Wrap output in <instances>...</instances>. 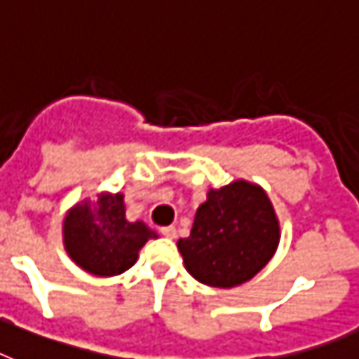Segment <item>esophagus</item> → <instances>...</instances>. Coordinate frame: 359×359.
<instances>
[{"label": "esophagus", "mask_w": 359, "mask_h": 359, "mask_svg": "<svg viewBox=\"0 0 359 359\" xmlns=\"http://www.w3.org/2000/svg\"><path fill=\"white\" fill-rule=\"evenodd\" d=\"M160 234L165 236L168 240H173V238H177V229H175V226H162V229H160Z\"/></svg>", "instance_id": "esophagus-1"}]
</instances>
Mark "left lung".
Here are the masks:
<instances>
[{"label":"left lung","mask_w":359,"mask_h":359,"mask_svg":"<svg viewBox=\"0 0 359 359\" xmlns=\"http://www.w3.org/2000/svg\"><path fill=\"white\" fill-rule=\"evenodd\" d=\"M278 241L280 223L265 189L240 179L210 189L191 232L177 247L195 280L226 290L258 275Z\"/></svg>","instance_id":"obj_1"}]
</instances>
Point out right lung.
<instances>
[{
    "label": "right lung",
    "instance_id": "right-lung-1",
    "mask_svg": "<svg viewBox=\"0 0 359 359\" xmlns=\"http://www.w3.org/2000/svg\"><path fill=\"white\" fill-rule=\"evenodd\" d=\"M158 234L144 221L125 217L123 194L101 191L66 212L62 243L68 256L83 271L95 276H116L130 269L140 249Z\"/></svg>",
    "mask_w": 359,
    "mask_h": 359
}]
</instances>
